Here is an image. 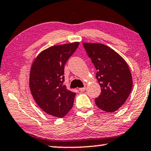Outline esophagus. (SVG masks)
Returning <instances> with one entry per match:
<instances>
[{"mask_svg":"<svg viewBox=\"0 0 151 151\" xmlns=\"http://www.w3.org/2000/svg\"><path fill=\"white\" fill-rule=\"evenodd\" d=\"M79 90L81 91V92H84L85 91V90H86V87H83V88H79Z\"/></svg>","mask_w":151,"mask_h":151,"instance_id":"obj_1","label":"esophagus"}]
</instances>
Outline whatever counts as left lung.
Masks as SVG:
<instances>
[{"instance_id": "left-lung-1", "label": "left lung", "mask_w": 151, "mask_h": 151, "mask_svg": "<svg viewBox=\"0 0 151 151\" xmlns=\"http://www.w3.org/2000/svg\"><path fill=\"white\" fill-rule=\"evenodd\" d=\"M83 45L97 69L96 78L101 86L95 104L106 112H115L124 104L132 88V76L127 63L106 45L83 43Z\"/></svg>"}]
</instances>
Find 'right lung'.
<instances>
[{
	"label": "right lung",
	"mask_w": 151,
	"mask_h": 151,
	"mask_svg": "<svg viewBox=\"0 0 151 151\" xmlns=\"http://www.w3.org/2000/svg\"><path fill=\"white\" fill-rule=\"evenodd\" d=\"M79 42L54 45L41 52L32 63L29 87L35 101L45 113L63 118L71 110L76 93L67 90L64 67Z\"/></svg>",
	"instance_id": "right-lung-1"
}]
</instances>
